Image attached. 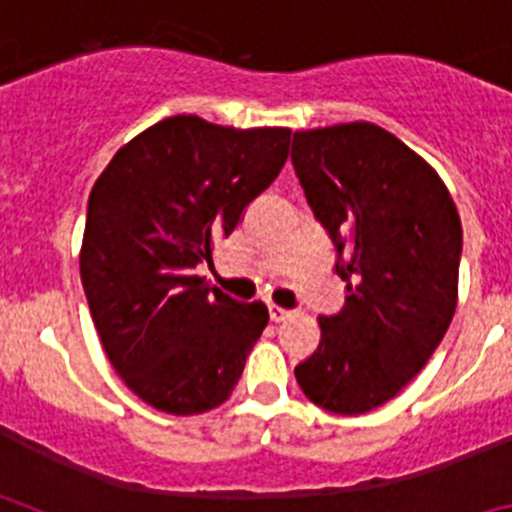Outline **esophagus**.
Instances as JSON below:
<instances>
[{
  "instance_id": "esophagus-1",
  "label": "esophagus",
  "mask_w": 512,
  "mask_h": 512,
  "mask_svg": "<svg viewBox=\"0 0 512 512\" xmlns=\"http://www.w3.org/2000/svg\"><path fill=\"white\" fill-rule=\"evenodd\" d=\"M289 315H292V312L284 310V307H279V305H269V318L274 320V323H282V320H287Z\"/></svg>"
}]
</instances>
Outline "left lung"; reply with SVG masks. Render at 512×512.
I'll list each match as a JSON object with an SVG mask.
<instances>
[{
    "mask_svg": "<svg viewBox=\"0 0 512 512\" xmlns=\"http://www.w3.org/2000/svg\"><path fill=\"white\" fill-rule=\"evenodd\" d=\"M292 164L346 282V305L318 318L320 343L295 366L297 384L330 413H369L423 369L449 330L459 212L436 169L372 122L300 130Z\"/></svg>",
    "mask_w": 512,
    "mask_h": 512,
    "instance_id": "8db88e82",
    "label": "left lung"
}]
</instances>
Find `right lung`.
Returning <instances> with one entry per match:
<instances>
[{"label":"right lung","instance_id":"add662e5","mask_svg":"<svg viewBox=\"0 0 512 512\" xmlns=\"http://www.w3.org/2000/svg\"><path fill=\"white\" fill-rule=\"evenodd\" d=\"M289 128H225L197 115L156 122L94 182L81 284L104 354L151 408L223 405L269 323L194 274L282 171Z\"/></svg>","mask_w":512,"mask_h":512}]
</instances>
